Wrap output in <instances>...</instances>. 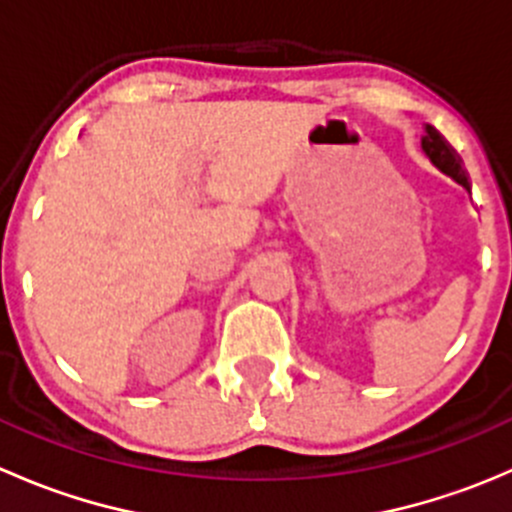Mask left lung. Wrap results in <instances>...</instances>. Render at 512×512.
<instances>
[{
	"mask_svg": "<svg viewBox=\"0 0 512 512\" xmlns=\"http://www.w3.org/2000/svg\"><path fill=\"white\" fill-rule=\"evenodd\" d=\"M421 148L426 151V156L443 170V173L451 175V178L456 180V183H461L463 188H471V183H468V173L463 170L461 158L456 156V151L448 146L446 138H443L433 126H426V136L421 138Z\"/></svg>",
	"mask_w": 512,
	"mask_h": 512,
	"instance_id": "obj_1",
	"label": "left lung"
}]
</instances>
